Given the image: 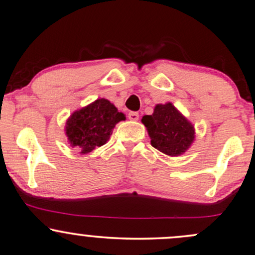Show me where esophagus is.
<instances>
[{"label": "esophagus", "mask_w": 255, "mask_h": 255, "mask_svg": "<svg viewBox=\"0 0 255 255\" xmlns=\"http://www.w3.org/2000/svg\"><path fill=\"white\" fill-rule=\"evenodd\" d=\"M128 118H129V120H131V121L138 120V113L137 112H130L128 114Z\"/></svg>", "instance_id": "1"}]
</instances>
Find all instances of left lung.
Instances as JSON below:
<instances>
[{"label": "left lung", "mask_w": 255, "mask_h": 255, "mask_svg": "<svg viewBox=\"0 0 255 255\" xmlns=\"http://www.w3.org/2000/svg\"><path fill=\"white\" fill-rule=\"evenodd\" d=\"M151 145L160 152L178 157L191 148L195 128L172 103L157 104L151 116L142 118Z\"/></svg>", "instance_id": "8db88e82"}]
</instances>
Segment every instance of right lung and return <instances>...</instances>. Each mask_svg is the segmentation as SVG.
Wrapping results in <instances>:
<instances>
[{"label": "right lung", "instance_id": "1", "mask_svg": "<svg viewBox=\"0 0 255 255\" xmlns=\"http://www.w3.org/2000/svg\"><path fill=\"white\" fill-rule=\"evenodd\" d=\"M125 120L126 116L119 112L114 104L98 98L71 113L66 121L64 131L69 144L81 155H85L96 146L107 143L116 125Z\"/></svg>", "mask_w": 255, "mask_h": 255}]
</instances>
